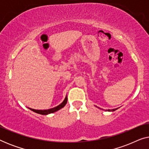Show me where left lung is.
I'll list each match as a JSON object with an SVG mask.
<instances>
[{"instance_id": "8db88e82", "label": "left lung", "mask_w": 149, "mask_h": 149, "mask_svg": "<svg viewBox=\"0 0 149 149\" xmlns=\"http://www.w3.org/2000/svg\"><path fill=\"white\" fill-rule=\"evenodd\" d=\"M117 109H111V110H110V109H109V110H108V111H112V112H113V111H116V110H117Z\"/></svg>"}]
</instances>
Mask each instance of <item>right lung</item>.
Instances as JSON below:
<instances>
[{
    "label": "right lung",
    "instance_id": "1",
    "mask_svg": "<svg viewBox=\"0 0 149 149\" xmlns=\"http://www.w3.org/2000/svg\"><path fill=\"white\" fill-rule=\"evenodd\" d=\"M67 100H68V97H67V95H66V97H65L64 100L63 101L60 105L57 106V107H54V108H52V109H47V110H35V109H31V108H29V109L31 110V111H32L33 112H34V113L40 114V115H49V114L54 113H55V112L58 111L60 109H62V108L66 104Z\"/></svg>",
    "mask_w": 149,
    "mask_h": 149
}]
</instances>
